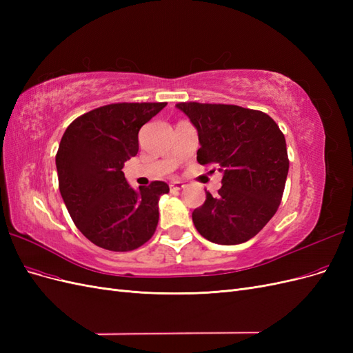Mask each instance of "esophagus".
<instances>
[{"instance_id": "obj_1", "label": "esophagus", "mask_w": 353, "mask_h": 353, "mask_svg": "<svg viewBox=\"0 0 353 353\" xmlns=\"http://www.w3.org/2000/svg\"><path fill=\"white\" fill-rule=\"evenodd\" d=\"M170 190L172 191H176V190H183L185 187L184 183H181V181H175V183H170Z\"/></svg>"}]
</instances>
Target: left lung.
Returning a JSON list of instances; mask_svg holds the SVG:
<instances>
[{
  "instance_id": "1",
  "label": "left lung",
  "mask_w": 353,
  "mask_h": 353,
  "mask_svg": "<svg viewBox=\"0 0 353 353\" xmlns=\"http://www.w3.org/2000/svg\"><path fill=\"white\" fill-rule=\"evenodd\" d=\"M176 108L197 130V162L222 172L218 196L208 191L193 212L196 230L216 244L250 240L281 203L288 174L284 134L266 113L240 105L178 103Z\"/></svg>"
}]
</instances>
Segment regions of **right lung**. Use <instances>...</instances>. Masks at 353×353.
Listing matches in <instances>:
<instances>
[{"mask_svg": "<svg viewBox=\"0 0 353 353\" xmlns=\"http://www.w3.org/2000/svg\"><path fill=\"white\" fill-rule=\"evenodd\" d=\"M166 103H116L74 119L61 137L59 188L74 225L91 243L113 252L135 250L159 222L163 181L135 191L122 172L138 153V132Z\"/></svg>", "mask_w": 353, "mask_h": 353, "instance_id": "obj_1", "label": "right lung"}]
</instances>
